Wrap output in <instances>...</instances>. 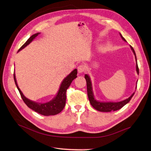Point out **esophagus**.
<instances>
[{"mask_svg":"<svg viewBox=\"0 0 151 151\" xmlns=\"http://www.w3.org/2000/svg\"><path fill=\"white\" fill-rule=\"evenodd\" d=\"M85 70H86V66L83 64H81L78 67V71L79 73H83Z\"/></svg>","mask_w":151,"mask_h":151,"instance_id":"esophagus-1","label":"esophagus"}]
</instances>
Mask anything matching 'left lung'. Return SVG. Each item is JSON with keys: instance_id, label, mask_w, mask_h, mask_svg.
Instances as JSON below:
<instances>
[{"instance_id": "8db88e82", "label": "left lung", "mask_w": 151, "mask_h": 151, "mask_svg": "<svg viewBox=\"0 0 151 151\" xmlns=\"http://www.w3.org/2000/svg\"><path fill=\"white\" fill-rule=\"evenodd\" d=\"M120 36H121L122 38L123 39V40L126 41L124 38L122 36V35H120ZM130 47H131V48H132L133 53L135 55L136 60V71H137V74H139V68H138V65H137V59H136L135 51H134V49L133 48V47H132V46H130ZM84 78L86 80L87 92H88V96L90 104L96 110H97L98 111H100V112H111V111H115V110L120 109L124 106V105H126L127 103H128L129 102L131 99H132V97L134 94V93L129 98H128V99L124 100L123 101L118 102H102L97 101L94 97L93 90H92V85H91V82L90 80V78L89 77V76L88 75H85ZM136 88H137V86H136Z\"/></svg>"}]
</instances>
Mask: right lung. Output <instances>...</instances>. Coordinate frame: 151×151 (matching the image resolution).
<instances>
[{"label":"right lung","mask_w":151,"mask_h":151,"mask_svg":"<svg viewBox=\"0 0 151 151\" xmlns=\"http://www.w3.org/2000/svg\"><path fill=\"white\" fill-rule=\"evenodd\" d=\"M40 33L37 32V33L31 36L28 39V41L19 49L18 52L21 50L22 49H23L24 47L27 46V45H28ZM76 75H77V70L75 69L73 71H72L71 72V73L70 75H68L63 80V82L61 84L60 89L58 90L57 95L56 96V97L54 98V99L49 102L44 103V104L37 103L33 101H31L28 99H27L26 97H24V96L22 93V92L18 86L15 73L14 74V81H15L16 86L17 87V89H18L19 93L21 95L22 99L24 101V102L26 104V105H27L29 108L33 110L34 111H35V112H36L39 114H41L45 116H49V115H55L62 112V110L65 107V103H66L67 90L70 86L71 82L77 77Z\"/></svg>","instance_id":"1"}]
</instances>
